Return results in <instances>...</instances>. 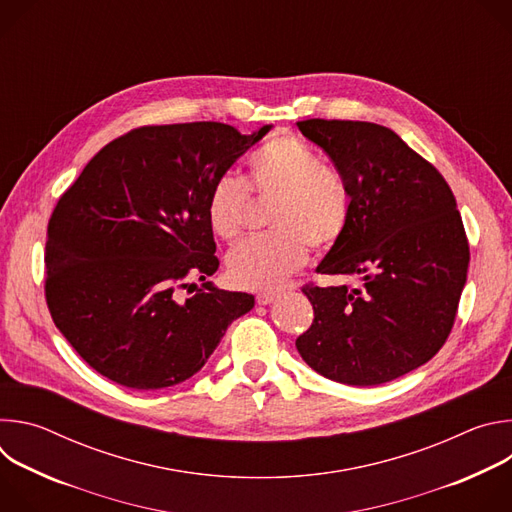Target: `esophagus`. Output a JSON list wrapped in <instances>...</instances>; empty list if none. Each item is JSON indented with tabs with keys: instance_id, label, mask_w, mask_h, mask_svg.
<instances>
[{
	"instance_id": "34e87169",
	"label": "esophagus",
	"mask_w": 512,
	"mask_h": 512,
	"mask_svg": "<svg viewBox=\"0 0 512 512\" xmlns=\"http://www.w3.org/2000/svg\"><path fill=\"white\" fill-rule=\"evenodd\" d=\"M275 298H277L275 291H259V294H257V304H259V306H267V304H271Z\"/></svg>"
}]
</instances>
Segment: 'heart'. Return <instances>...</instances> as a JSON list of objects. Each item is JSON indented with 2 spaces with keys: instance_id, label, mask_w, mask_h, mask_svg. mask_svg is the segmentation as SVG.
Returning <instances> with one entry per match:
<instances>
[{
  "instance_id": "b5f03b06",
  "label": "heart",
  "mask_w": 512,
  "mask_h": 512,
  "mask_svg": "<svg viewBox=\"0 0 512 512\" xmlns=\"http://www.w3.org/2000/svg\"><path fill=\"white\" fill-rule=\"evenodd\" d=\"M249 188L237 176L216 178L206 198V221L216 237L235 241L253 212V194L269 206L267 235L249 239L229 255V275L239 287L267 289L298 271L311 245L332 249L352 216V188L336 166L294 135H275L247 160Z\"/></svg>"
}]
</instances>
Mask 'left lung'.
Returning <instances> with one entry per match:
<instances>
[{
    "label": "left lung",
    "mask_w": 512,
    "mask_h": 512,
    "mask_svg": "<svg viewBox=\"0 0 512 512\" xmlns=\"http://www.w3.org/2000/svg\"><path fill=\"white\" fill-rule=\"evenodd\" d=\"M298 127L352 188L350 225L316 271L360 279L302 287L314 322L298 352L336 383L393 381L433 358L454 328L470 263L454 192L389 127L342 119Z\"/></svg>",
    "instance_id": "1"
}]
</instances>
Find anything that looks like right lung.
Segmentation results:
<instances>
[{
	"label": "right lung",
	"instance_id": "obj_1",
	"mask_svg": "<svg viewBox=\"0 0 512 512\" xmlns=\"http://www.w3.org/2000/svg\"><path fill=\"white\" fill-rule=\"evenodd\" d=\"M269 129L143 125L109 141L58 198L44 296L56 328L97 373L137 391L174 387L255 306L251 294L206 281L218 269L206 198Z\"/></svg>",
	"mask_w": 512,
	"mask_h": 512
}]
</instances>
